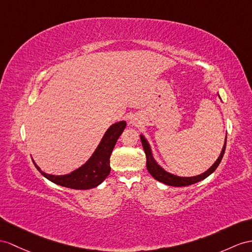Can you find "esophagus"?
<instances>
[{"label": "esophagus", "instance_id": "1", "mask_svg": "<svg viewBox=\"0 0 252 252\" xmlns=\"http://www.w3.org/2000/svg\"><path fill=\"white\" fill-rule=\"evenodd\" d=\"M130 123H132V122H130Z\"/></svg>", "mask_w": 252, "mask_h": 252}]
</instances>
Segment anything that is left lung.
Returning a JSON list of instances; mask_svg holds the SVG:
<instances>
[{
	"instance_id": "obj_1",
	"label": "left lung",
	"mask_w": 252,
	"mask_h": 252,
	"mask_svg": "<svg viewBox=\"0 0 252 252\" xmlns=\"http://www.w3.org/2000/svg\"><path fill=\"white\" fill-rule=\"evenodd\" d=\"M140 138H141V142H142V145H143V150L145 152L147 171H149L151 175L154 177L155 180L165 184V185L175 186V187H184V186L192 185V184L198 183L202 180L206 179L208 175H211L214 172V171L217 169L220 161H221V159L224 155L225 144H226V139H225V142H224V145H223V149L221 151V154H220V156L218 157L216 162H215L212 165V167L206 171V172L202 173L200 175H197V176H192V177H180V176H176V175H173L171 173H168L167 171H164L161 167H159L157 162L154 160V158H153L151 147H150L149 143H147V141L144 139L143 136H140Z\"/></svg>"
}]
</instances>
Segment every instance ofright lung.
<instances>
[{"label":"right lung","instance_id":"right-lung-1","mask_svg":"<svg viewBox=\"0 0 252 252\" xmlns=\"http://www.w3.org/2000/svg\"><path fill=\"white\" fill-rule=\"evenodd\" d=\"M126 122L122 121L115 123L109 128L103 136L101 142L98 145L87 163L81 168L77 169L73 172L66 175H50L47 174L38 168L34 161L35 167L46 179L58 185L72 189H91L99 185L109 175L111 167H110V156L114 149V145L118 141L121 133L124 131Z\"/></svg>","mask_w":252,"mask_h":252}]
</instances>
